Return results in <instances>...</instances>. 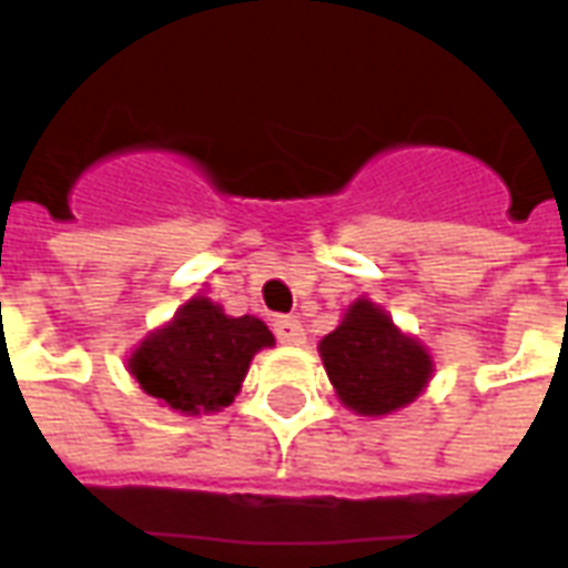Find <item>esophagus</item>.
Masks as SVG:
<instances>
[{
  "label": "esophagus",
  "instance_id": "34e87169",
  "mask_svg": "<svg viewBox=\"0 0 568 568\" xmlns=\"http://www.w3.org/2000/svg\"><path fill=\"white\" fill-rule=\"evenodd\" d=\"M274 333L280 345H303L306 342V329L297 318H288V315H280L274 318Z\"/></svg>",
  "mask_w": 568,
  "mask_h": 568
}]
</instances>
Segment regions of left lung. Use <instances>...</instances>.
Here are the masks:
<instances>
[{"instance_id": "obj_1", "label": "left lung", "mask_w": 568, "mask_h": 568, "mask_svg": "<svg viewBox=\"0 0 568 568\" xmlns=\"http://www.w3.org/2000/svg\"><path fill=\"white\" fill-rule=\"evenodd\" d=\"M338 400L356 415H392L422 395L436 365L430 351L368 297H356L338 327L318 342Z\"/></svg>"}]
</instances>
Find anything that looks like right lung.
Masks as SVG:
<instances>
[{
	"label": "right lung",
	"mask_w": 568,
	"mask_h": 568,
	"mask_svg": "<svg viewBox=\"0 0 568 568\" xmlns=\"http://www.w3.org/2000/svg\"><path fill=\"white\" fill-rule=\"evenodd\" d=\"M262 347H274L265 321L232 318L221 303L194 294L138 342L126 365L138 386L173 413H217L235 400Z\"/></svg>",
	"instance_id": "1"
}]
</instances>
